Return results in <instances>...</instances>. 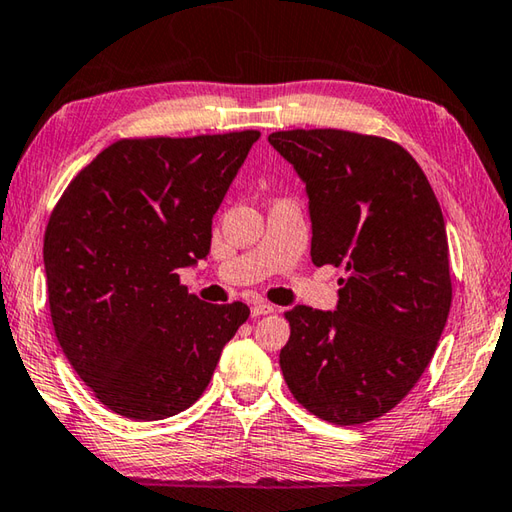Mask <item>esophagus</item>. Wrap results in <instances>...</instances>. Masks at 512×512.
I'll return each instance as SVG.
<instances>
[{
  "instance_id": "1",
  "label": "esophagus",
  "mask_w": 512,
  "mask_h": 512,
  "mask_svg": "<svg viewBox=\"0 0 512 512\" xmlns=\"http://www.w3.org/2000/svg\"><path fill=\"white\" fill-rule=\"evenodd\" d=\"M276 310L274 305H269V303H263V301H258V303H254L252 305V316H263V314H272Z\"/></svg>"
}]
</instances>
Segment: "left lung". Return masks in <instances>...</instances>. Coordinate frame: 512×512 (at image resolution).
<instances>
[{
	"instance_id": "left-lung-1",
	"label": "left lung",
	"mask_w": 512,
	"mask_h": 512,
	"mask_svg": "<svg viewBox=\"0 0 512 512\" xmlns=\"http://www.w3.org/2000/svg\"><path fill=\"white\" fill-rule=\"evenodd\" d=\"M310 196L312 263L345 267L334 312L296 305L281 350L314 417H383L426 372L452 303L448 236L426 173L401 144L343 129L276 131Z\"/></svg>"
}]
</instances>
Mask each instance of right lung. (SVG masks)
I'll list each match as a JSON object with an SVG mask.
<instances>
[{
    "mask_svg": "<svg viewBox=\"0 0 512 512\" xmlns=\"http://www.w3.org/2000/svg\"><path fill=\"white\" fill-rule=\"evenodd\" d=\"M260 131L122 138L64 189L44 234L51 321L77 376L136 421L187 410L249 318L209 305L178 269L205 258L211 220Z\"/></svg>",
    "mask_w": 512,
    "mask_h": 512,
    "instance_id": "right-lung-1",
    "label": "right lung"
}]
</instances>
